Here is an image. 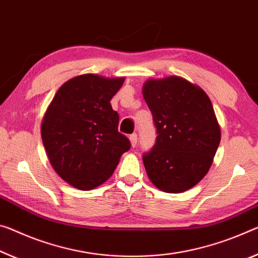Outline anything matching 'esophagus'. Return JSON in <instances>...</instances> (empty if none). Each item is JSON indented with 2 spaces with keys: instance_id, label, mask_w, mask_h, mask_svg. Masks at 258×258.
Listing matches in <instances>:
<instances>
[{
  "instance_id": "34e87169",
  "label": "esophagus",
  "mask_w": 258,
  "mask_h": 258,
  "mask_svg": "<svg viewBox=\"0 0 258 258\" xmlns=\"http://www.w3.org/2000/svg\"><path fill=\"white\" fill-rule=\"evenodd\" d=\"M130 141H131V146L133 147H137V144H138V136L136 133H133V134H131L130 136Z\"/></svg>"
}]
</instances>
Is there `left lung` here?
<instances>
[{"mask_svg":"<svg viewBox=\"0 0 258 258\" xmlns=\"http://www.w3.org/2000/svg\"><path fill=\"white\" fill-rule=\"evenodd\" d=\"M142 94L157 134L142 156L147 174L165 193L189 189L208 173L220 142L209 96L177 76L147 80Z\"/></svg>","mask_w":258,"mask_h":258,"instance_id":"obj_1","label":"left lung"}]
</instances>
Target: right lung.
Returning a JSON list of instances; mask_svg holds the SVG:
<instances>
[{
    "label": "right lung",
    "instance_id": "1",
    "mask_svg": "<svg viewBox=\"0 0 258 258\" xmlns=\"http://www.w3.org/2000/svg\"><path fill=\"white\" fill-rule=\"evenodd\" d=\"M124 78L81 75L60 86L41 124L49 162L64 181L91 190L111 177L131 148L110 101Z\"/></svg>",
    "mask_w": 258,
    "mask_h": 258
}]
</instances>
